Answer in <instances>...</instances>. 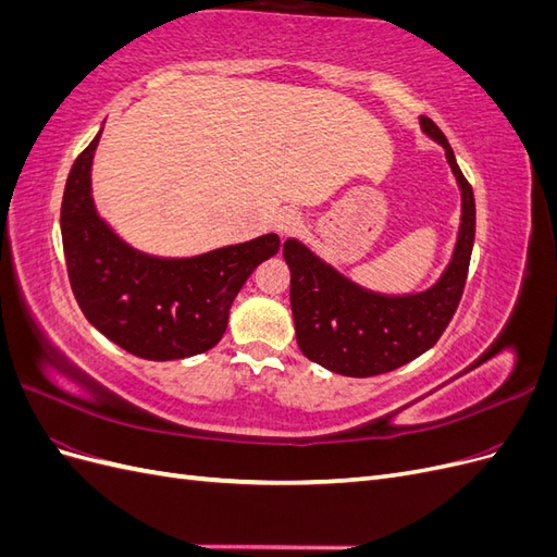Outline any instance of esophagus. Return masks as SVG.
Here are the masks:
<instances>
[{"mask_svg":"<svg viewBox=\"0 0 557 557\" xmlns=\"http://www.w3.org/2000/svg\"><path fill=\"white\" fill-rule=\"evenodd\" d=\"M299 227H301V215L295 209H283L274 221V230L281 234V237H290V234H295Z\"/></svg>","mask_w":557,"mask_h":557,"instance_id":"1","label":"esophagus"}]
</instances>
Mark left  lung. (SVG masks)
<instances>
[{"label": "left lung", "instance_id": "obj_1", "mask_svg": "<svg viewBox=\"0 0 557 557\" xmlns=\"http://www.w3.org/2000/svg\"><path fill=\"white\" fill-rule=\"evenodd\" d=\"M420 129L440 144L460 188V227L453 256L430 288L391 295L360 285L299 239H285L290 269V307L297 346L305 356L342 376H379L430 350L460 305L476 234L471 185L444 132L420 115Z\"/></svg>", "mask_w": 557, "mask_h": 557}]
</instances>
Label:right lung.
<instances>
[{
  "label": "right lung",
  "mask_w": 557,
  "mask_h": 557,
  "mask_svg": "<svg viewBox=\"0 0 557 557\" xmlns=\"http://www.w3.org/2000/svg\"><path fill=\"white\" fill-rule=\"evenodd\" d=\"M102 129L66 176L60 230L78 307L109 342L144 360H183L223 339L230 307L260 262L276 256V234L160 258L129 246L97 213L92 160Z\"/></svg>",
  "instance_id": "obj_1"
}]
</instances>
